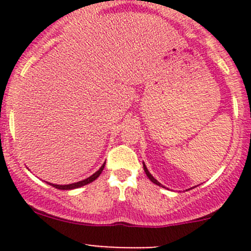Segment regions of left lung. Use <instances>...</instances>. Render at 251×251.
<instances>
[{
	"label": "left lung",
	"mask_w": 251,
	"mask_h": 251,
	"mask_svg": "<svg viewBox=\"0 0 251 251\" xmlns=\"http://www.w3.org/2000/svg\"><path fill=\"white\" fill-rule=\"evenodd\" d=\"M143 170H144V173H146V175H147V176H148V178H149V179H151V182H153V183H155V184H158V186L163 187V184H161V183H160V182H158V181H156V179H155V178H154V177H153V176H151V173H149V171H148V169H147V166H146V165H144V163H143Z\"/></svg>",
	"instance_id": "1"
}]
</instances>
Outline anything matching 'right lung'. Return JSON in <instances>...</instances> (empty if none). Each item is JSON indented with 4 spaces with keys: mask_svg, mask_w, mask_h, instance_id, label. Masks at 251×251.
<instances>
[{
    "mask_svg": "<svg viewBox=\"0 0 251 251\" xmlns=\"http://www.w3.org/2000/svg\"><path fill=\"white\" fill-rule=\"evenodd\" d=\"M104 165H105V163L103 164V165L100 166V170L96 171V173L93 174L92 176L87 177V178H86V179H82V181L75 182V183H70V184H53V183H48V182H47V183L50 184V186H53V187H54V188H57V189H64V191H69V189H75V188H78V187H82V186H86V184L91 183V182L95 181V179L97 178V177H100V175L102 174L103 169H104Z\"/></svg>",
    "mask_w": 251,
    "mask_h": 251,
    "instance_id": "1",
    "label": "right lung"
}]
</instances>
